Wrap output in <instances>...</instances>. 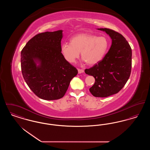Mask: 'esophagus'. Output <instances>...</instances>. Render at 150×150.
<instances>
[{
    "instance_id": "obj_1",
    "label": "esophagus",
    "mask_w": 150,
    "mask_h": 150,
    "mask_svg": "<svg viewBox=\"0 0 150 150\" xmlns=\"http://www.w3.org/2000/svg\"><path fill=\"white\" fill-rule=\"evenodd\" d=\"M78 73L79 74H81V73H83V72H84V70H83V69H78Z\"/></svg>"
}]
</instances>
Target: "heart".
I'll return each instance as SVG.
<instances>
[{"instance_id":"b5f03b06","label":"heart","mask_w":150,"mask_h":150,"mask_svg":"<svg viewBox=\"0 0 150 150\" xmlns=\"http://www.w3.org/2000/svg\"><path fill=\"white\" fill-rule=\"evenodd\" d=\"M109 47V41L104 36L91 34H79L70 39V43H63L61 52L64 59L73 64L80 54L83 61L89 65L98 64L106 55Z\"/></svg>"}]
</instances>
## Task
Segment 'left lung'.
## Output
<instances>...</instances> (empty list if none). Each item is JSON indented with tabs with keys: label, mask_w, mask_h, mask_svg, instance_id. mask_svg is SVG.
<instances>
[{
	"label": "left lung",
	"mask_w": 150,
	"mask_h": 150,
	"mask_svg": "<svg viewBox=\"0 0 150 150\" xmlns=\"http://www.w3.org/2000/svg\"><path fill=\"white\" fill-rule=\"evenodd\" d=\"M105 31L112 40L111 46L104 58L85 72L95 79L89 91L96 97H107L118 93L129 78L132 68V49L120 33L107 28Z\"/></svg>",
	"instance_id": "1"
}]
</instances>
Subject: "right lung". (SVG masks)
I'll return each mask as SVG.
<instances>
[{"instance_id": "obj_1", "label": "right lung", "mask_w": 150, "mask_h": 150, "mask_svg": "<svg viewBox=\"0 0 150 150\" xmlns=\"http://www.w3.org/2000/svg\"><path fill=\"white\" fill-rule=\"evenodd\" d=\"M62 30L40 33L22 49V75L30 89L45 100L64 96L78 70L64 59L61 52Z\"/></svg>"}]
</instances>
